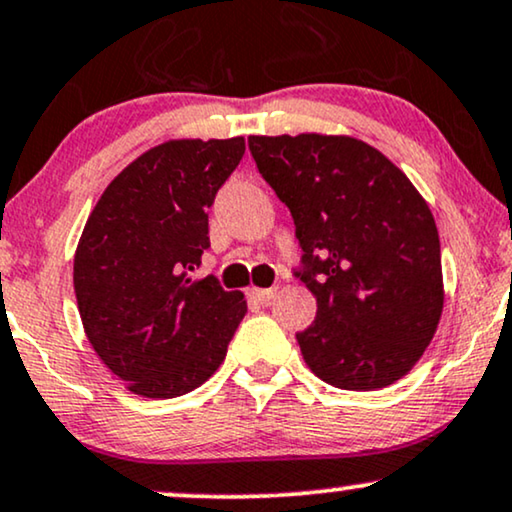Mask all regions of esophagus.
Segmentation results:
<instances>
[{"mask_svg":"<svg viewBox=\"0 0 512 512\" xmlns=\"http://www.w3.org/2000/svg\"><path fill=\"white\" fill-rule=\"evenodd\" d=\"M250 297L257 299V302H260V304H269L271 299L276 297V288H264V290L252 288V290H250Z\"/></svg>","mask_w":512,"mask_h":512,"instance_id":"obj_1","label":"esophagus"}]
</instances>
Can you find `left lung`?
<instances>
[{
    "label": "left lung",
    "mask_w": 512,
    "mask_h": 512,
    "mask_svg": "<svg viewBox=\"0 0 512 512\" xmlns=\"http://www.w3.org/2000/svg\"><path fill=\"white\" fill-rule=\"evenodd\" d=\"M264 180L288 206L316 297L297 332L311 372L346 391L405 377L438 330L440 238L431 208L379 149L346 135H250Z\"/></svg>",
    "instance_id": "8db88e82"
}]
</instances>
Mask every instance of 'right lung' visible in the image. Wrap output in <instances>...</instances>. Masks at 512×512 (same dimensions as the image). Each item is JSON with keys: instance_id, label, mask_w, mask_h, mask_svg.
I'll return each mask as SVG.
<instances>
[{"instance_id": "obj_1", "label": "right lung", "mask_w": 512, "mask_h": 512, "mask_svg": "<svg viewBox=\"0 0 512 512\" xmlns=\"http://www.w3.org/2000/svg\"><path fill=\"white\" fill-rule=\"evenodd\" d=\"M245 140H170L109 182L74 255L86 337L128 391L177 398L215 374L248 304L215 276L194 281L210 248L208 213Z\"/></svg>"}]
</instances>
